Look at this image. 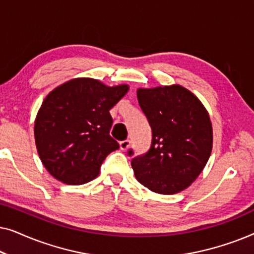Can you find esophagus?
<instances>
[{
	"mask_svg": "<svg viewBox=\"0 0 254 254\" xmlns=\"http://www.w3.org/2000/svg\"><path fill=\"white\" fill-rule=\"evenodd\" d=\"M130 145V141L129 140H125V141H121L120 142V149L121 150H127L128 148H129Z\"/></svg>",
	"mask_w": 254,
	"mask_h": 254,
	"instance_id": "34e87169",
	"label": "esophagus"
}]
</instances>
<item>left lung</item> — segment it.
Masks as SVG:
<instances>
[{
	"instance_id": "left-lung-1",
	"label": "left lung",
	"mask_w": 254,
	"mask_h": 254,
	"mask_svg": "<svg viewBox=\"0 0 254 254\" xmlns=\"http://www.w3.org/2000/svg\"><path fill=\"white\" fill-rule=\"evenodd\" d=\"M151 127L150 149L131 159L135 177L159 194L185 190L202 172L213 148V128L202 103L180 85L138 89ZM134 155L131 149L128 156Z\"/></svg>"
}]
</instances>
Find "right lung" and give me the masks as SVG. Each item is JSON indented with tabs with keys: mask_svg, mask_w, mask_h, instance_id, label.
<instances>
[{
	"mask_svg": "<svg viewBox=\"0 0 254 254\" xmlns=\"http://www.w3.org/2000/svg\"><path fill=\"white\" fill-rule=\"evenodd\" d=\"M128 89L84 77L48 93L37 114L34 137L41 162L55 179L82 185L99 175L106 156L119 149L110 135V110Z\"/></svg>",
	"mask_w": 254,
	"mask_h": 254,
	"instance_id": "obj_1",
	"label": "right lung"
}]
</instances>
